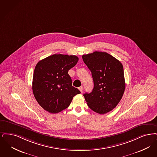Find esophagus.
<instances>
[{
    "label": "esophagus",
    "instance_id": "obj_1",
    "mask_svg": "<svg viewBox=\"0 0 157 157\" xmlns=\"http://www.w3.org/2000/svg\"><path fill=\"white\" fill-rule=\"evenodd\" d=\"M78 89H79V90L82 93V90H83V87H82V86H80V87L78 88Z\"/></svg>",
    "mask_w": 157,
    "mask_h": 157
}]
</instances>
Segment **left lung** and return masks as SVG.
<instances>
[{
  "label": "left lung",
  "instance_id": "8db88e82",
  "mask_svg": "<svg viewBox=\"0 0 157 157\" xmlns=\"http://www.w3.org/2000/svg\"><path fill=\"white\" fill-rule=\"evenodd\" d=\"M91 72L94 87L83 96L90 109L100 114L114 109L124 93L125 83L122 63L106 52L82 55Z\"/></svg>",
  "mask_w": 157,
  "mask_h": 157
}]
</instances>
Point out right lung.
Returning a JSON list of instances; mask_svg holds the SVG:
<instances>
[{
  "instance_id": "right-lung-1",
  "label": "right lung",
  "mask_w": 157,
  "mask_h": 157,
  "mask_svg": "<svg viewBox=\"0 0 157 157\" xmlns=\"http://www.w3.org/2000/svg\"><path fill=\"white\" fill-rule=\"evenodd\" d=\"M78 61L74 55H52L37 63L34 68L32 90L41 107L56 114L70 105L80 91L72 86L68 70Z\"/></svg>"
}]
</instances>
